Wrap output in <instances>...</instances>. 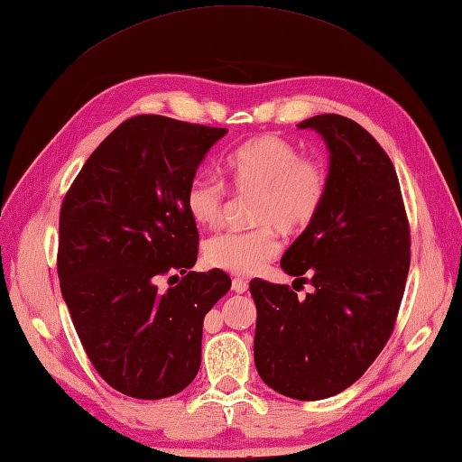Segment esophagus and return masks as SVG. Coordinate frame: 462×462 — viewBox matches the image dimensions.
I'll use <instances>...</instances> for the list:
<instances>
[{
	"mask_svg": "<svg viewBox=\"0 0 462 462\" xmlns=\"http://www.w3.org/2000/svg\"><path fill=\"white\" fill-rule=\"evenodd\" d=\"M232 291L245 293V291H248V282L242 280V277H234V280H232Z\"/></svg>",
	"mask_w": 462,
	"mask_h": 462,
	"instance_id": "esophagus-1",
	"label": "esophagus"
}]
</instances>
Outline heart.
Returning a JSON list of instances; mask_svg holds the SVG:
<instances>
[{
	"label": "heart",
	"mask_w": 462,
	"mask_h": 462,
	"mask_svg": "<svg viewBox=\"0 0 462 462\" xmlns=\"http://www.w3.org/2000/svg\"><path fill=\"white\" fill-rule=\"evenodd\" d=\"M222 169L236 195L254 197L250 220L255 228L214 236L205 244V260L234 275H254L280 254V232L301 236L313 228L328 199V167L303 155L289 139L265 134L236 147ZM185 205L199 226L218 228L226 217L228 190L217 177L197 175L187 187Z\"/></svg>",
	"instance_id": "1"
}]
</instances>
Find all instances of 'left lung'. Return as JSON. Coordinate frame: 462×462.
Here are the masks:
<instances>
[{
	"instance_id": "1",
	"label": "left lung",
	"mask_w": 462,
	"mask_h": 462,
	"mask_svg": "<svg viewBox=\"0 0 462 462\" xmlns=\"http://www.w3.org/2000/svg\"><path fill=\"white\" fill-rule=\"evenodd\" d=\"M299 127L325 137L330 190L323 214L289 245L282 267L315 291L299 299L289 285L250 282L254 360L270 388L315 402L356 382L390 340L411 234L393 163L372 134L338 114Z\"/></svg>"
}]
</instances>
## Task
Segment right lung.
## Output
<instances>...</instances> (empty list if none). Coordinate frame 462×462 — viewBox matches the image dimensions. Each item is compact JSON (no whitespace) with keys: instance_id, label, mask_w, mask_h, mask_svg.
I'll list each match as a JSON object with an SVG mask.
<instances>
[{"instance_id":"add662e5","label":"right lung","mask_w":462,"mask_h":462,"mask_svg":"<svg viewBox=\"0 0 462 462\" xmlns=\"http://www.w3.org/2000/svg\"><path fill=\"white\" fill-rule=\"evenodd\" d=\"M226 132L134 116L94 149L60 205L64 303L96 372L130 398H169L195 380L205 315L232 285L222 270L190 272L199 230L185 205L197 167ZM165 274L171 287L161 292Z\"/></svg>"}]
</instances>
